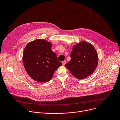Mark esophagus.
I'll return each instance as SVG.
<instances>
[{
	"label": "esophagus",
	"mask_w": 120,
	"mask_h": 120,
	"mask_svg": "<svg viewBox=\"0 0 120 120\" xmlns=\"http://www.w3.org/2000/svg\"><path fill=\"white\" fill-rule=\"evenodd\" d=\"M66 64V60H64V61L62 62V64H63V66H64V65Z\"/></svg>",
	"instance_id": "1"
}]
</instances>
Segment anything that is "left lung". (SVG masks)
I'll use <instances>...</instances> for the list:
<instances>
[{"label": "left lung", "mask_w": 120, "mask_h": 120, "mask_svg": "<svg viewBox=\"0 0 120 120\" xmlns=\"http://www.w3.org/2000/svg\"><path fill=\"white\" fill-rule=\"evenodd\" d=\"M70 57L71 60L65 66L78 79H83L91 75L98 64V53L95 48L85 41L73 46Z\"/></svg>", "instance_id": "obj_1"}]
</instances>
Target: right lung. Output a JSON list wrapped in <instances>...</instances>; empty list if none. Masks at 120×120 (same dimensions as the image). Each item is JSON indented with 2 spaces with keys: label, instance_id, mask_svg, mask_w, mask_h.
I'll use <instances>...</instances> for the list:
<instances>
[{
  "label": "right lung",
  "instance_id": "right-lung-1",
  "mask_svg": "<svg viewBox=\"0 0 120 120\" xmlns=\"http://www.w3.org/2000/svg\"><path fill=\"white\" fill-rule=\"evenodd\" d=\"M52 43L38 39L29 42L23 54L22 62L30 77L40 82L51 80L55 71L62 64L51 50Z\"/></svg>",
  "mask_w": 120,
  "mask_h": 120
}]
</instances>
